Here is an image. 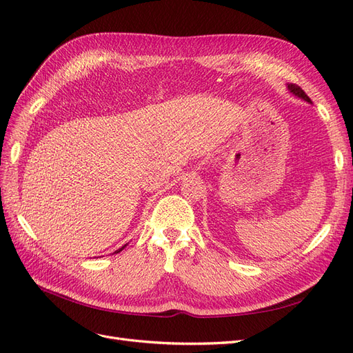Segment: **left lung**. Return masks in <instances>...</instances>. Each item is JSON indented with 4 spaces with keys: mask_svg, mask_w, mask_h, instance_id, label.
Returning <instances> with one entry per match:
<instances>
[{
    "mask_svg": "<svg viewBox=\"0 0 353 353\" xmlns=\"http://www.w3.org/2000/svg\"><path fill=\"white\" fill-rule=\"evenodd\" d=\"M288 90H290L293 94H296L297 97H301V99H303L305 101H307V103H311V99L307 97V95L305 94V91L299 87V85H296V83H290L288 85Z\"/></svg>",
    "mask_w": 353,
    "mask_h": 353,
    "instance_id": "1",
    "label": "left lung"
}]
</instances>
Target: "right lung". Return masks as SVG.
<instances>
[{
	"label": "right lung",
	"instance_id": "1",
	"mask_svg": "<svg viewBox=\"0 0 353 353\" xmlns=\"http://www.w3.org/2000/svg\"><path fill=\"white\" fill-rule=\"evenodd\" d=\"M123 248H125V245H123ZM123 248H122V249H119V250H117V252H121V250H123ZM117 252H116V253H117Z\"/></svg>",
	"mask_w": 353,
	"mask_h": 353
}]
</instances>
